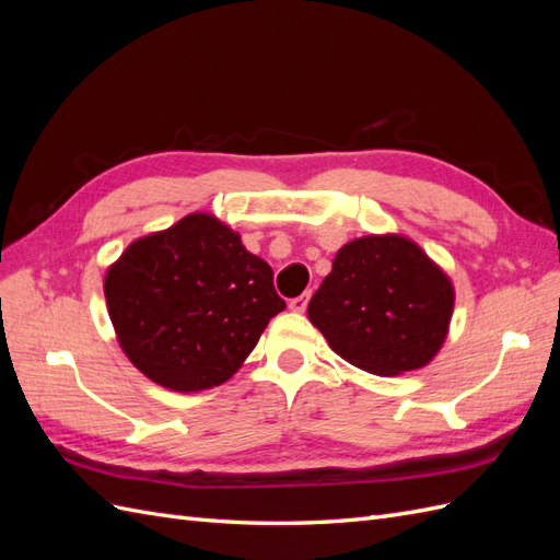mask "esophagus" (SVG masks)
Segmentation results:
<instances>
[{
  "label": "esophagus",
  "mask_w": 560,
  "mask_h": 560,
  "mask_svg": "<svg viewBox=\"0 0 560 560\" xmlns=\"http://www.w3.org/2000/svg\"><path fill=\"white\" fill-rule=\"evenodd\" d=\"M308 299H311V292H303L301 296H296V299L290 301V308H292L294 313H303V311H306V306H308Z\"/></svg>",
  "instance_id": "34e87169"
}]
</instances>
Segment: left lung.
Here are the masks:
<instances>
[{
  "label": "left lung",
  "mask_w": 560,
  "mask_h": 560,
  "mask_svg": "<svg viewBox=\"0 0 560 560\" xmlns=\"http://www.w3.org/2000/svg\"><path fill=\"white\" fill-rule=\"evenodd\" d=\"M453 284L404 235H364L338 249L308 317L336 354L376 376L425 366L453 315Z\"/></svg>",
  "instance_id": "8db88e82"
}]
</instances>
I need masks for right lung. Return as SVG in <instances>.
Wrapping results in <instances>:
<instances>
[{
	"label": "right lung",
	"instance_id": "1",
	"mask_svg": "<svg viewBox=\"0 0 560 560\" xmlns=\"http://www.w3.org/2000/svg\"><path fill=\"white\" fill-rule=\"evenodd\" d=\"M105 299L128 360L177 393L229 381L284 311L270 266L202 212L130 243L107 270Z\"/></svg>",
	"mask_w": 560,
	"mask_h": 560
}]
</instances>
